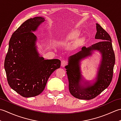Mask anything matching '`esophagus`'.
<instances>
[{
  "label": "esophagus",
  "mask_w": 121,
  "mask_h": 121,
  "mask_svg": "<svg viewBox=\"0 0 121 121\" xmlns=\"http://www.w3.org/2000/svg\"><path fill=\"white\" fill-rule=\"evenodd\" d=\"M67 61H66L65 60H62L61 61V66H62V67H64V66H65L66 65H67Z\"/></svg>",
  "instance_id": "34e87169"
}]
</instances>
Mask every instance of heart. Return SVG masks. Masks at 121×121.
I'll return each mask as SVG.
<instances>
[{"label":"heart","mask_w":121,"mask_h":121,"mask_svg":"<svg viewBox=\"0 0 121 121\" xmlns=\"http://www.w3.org/2000/svg\"><path fill=\"white\" fill-rule=\"evenodd\" d=\"M79 34H80V33H79L78 30H74L73 31H71L70 33H68L65 35L63 36L61 38L60 40L62 43H68L75 42V41L78 39Z\"/></svg>","instance_id":"b5f03b06"}]
</instances>
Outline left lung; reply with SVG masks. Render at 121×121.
I'll use <instances>...</instances> for the list:
<instances>
[{"label": "left lung", "instance_id": "8db88e82", "mask_svg": "<svg viewBox=\"0 0 121 121\" xmlns=\"http://www.w3.org/2000/svg\"><path fill=\"white\" fill-rule=\"evenodd\" d=\"M96 30L95 39L100 42L87 48L84 46L82 50L69 56L68 65L65 67L69 80V91L78 99L91 100L94 98L109 86L112 79L115 55L111 38L98 23H96ZM95 51H98L102 56L97 75L92 81H86L81 73L80 62L91 56Z\"/></svg>", "mask_w": 121, "mask_h": 121}]
</instances>
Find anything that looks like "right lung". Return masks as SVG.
I'll list each match as a JSON object with an SVG mask.
<instances>
[{
	"label": "right lung",
	"instance_id": "right-lung-1",
	"mask_svg": "<svg viewBox=\"0 0 121 121\" xmlns=\"http://www.w3.org/2000/svg\"><path fill=\"white\" fill-rule=\"evenodd\" d=\"M44 17L28 19L13 33L4 67L10 87L24 97L36 96L44 90L48 79L60 67L59 59L44 60L39 56L35 32Z\"/></svg>",
	"mask_w": 121,
	"mask_h": 121
}]
</instances>
